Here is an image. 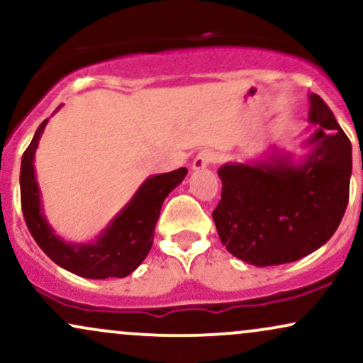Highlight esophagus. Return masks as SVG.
Here are the masks:
<instances>
[{
	"label": "esophagus",
	"instance_id": "obj_1",
	"mask_svg": "<svg viewBox=\"0 0 363 363\" xmlns=\"http://www.w3.org/2000/svg\"><path fill=\"white\" fill-rule=\"evenodd\" d=\"M213 162H215V153L210 152V150H203V152H199L193 160V169L203 170V169L210 167Z\"/></svg>",
	"mask_w": 363,
	"mask_h": 363
}]
</instances>
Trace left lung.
I'll return each instance as SVG.
<instances>
[{
    "mask_svg": "<svg viewBox=\"0 0 363 363\" xmlns=\"http://www.w3.org/2000/svg\"><path fill=\"white\" fill-rule=\"evenodd\" d=\"M315 129L295 153L272 147L259 158L218 169L222 199L213 211L220 240L247 264L277 266L318 251L348 205L352 143L323 99L309 94Z\"/></svg>",
    "mask_w": 363,
    "mask_h": 363,
    "instance_id": "obj_1",
    "label": "left lung"
}]
</instances>
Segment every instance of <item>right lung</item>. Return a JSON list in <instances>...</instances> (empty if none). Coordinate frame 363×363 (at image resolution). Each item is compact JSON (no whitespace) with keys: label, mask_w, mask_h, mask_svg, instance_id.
<instances>
[{"label":"right lung","mask_w":363,"mask_h":363,"mask_svg":"<svg viewBox=\"0 0 363 363\" xmlns=\"http://www.w3.org/2000/svg\"><path fill=\"white\" fill-rule=\"evenodd\" d=\"M60 109V107H57ZM45 119L22 157L20 196L25 223L39 247L66 272L90 280L124 278L148 256L162 203L184 181L187 169L150 176L138 187L128 205L90 242H68L54 232L43 210L39 182L35 177V150L43 136Z\"/></svg>","instance_id":"add662e5"}]
</instances>
